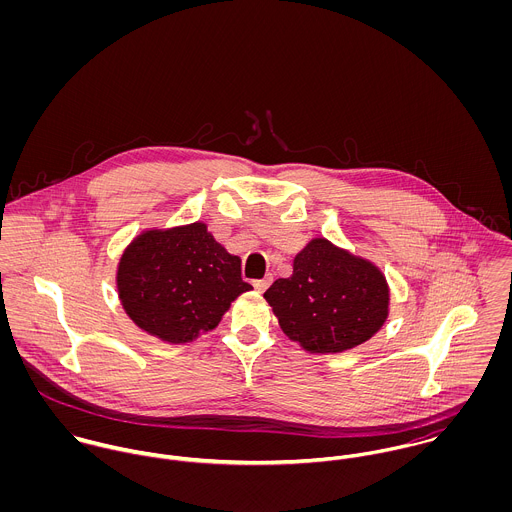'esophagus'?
<instances>
[{"label":"esophagus","instance_id":"1","mask_svg":"<svg viewBox=\"0 0 512 512\" xmlns=\"http://www.w3.org/2000/svg\"><path fill=\"white\" fill-rule=\"evenodd\" d=\"M270 284H272V278H270V276H268V278H262V280H254V288H256L258 292H264Z\"/></svg>","mask_w":512,"mask_h":512}]
</instances>
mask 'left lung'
Here are the masks:
<instances>
[{"label": "left lung", "mask_w": 512, "mask_h": 512, "mask_svg": "<svg viewBox=\"0 0 512 512\" xmlns=\"http://www.w3.org/2000/svg\"><path fill=\"white\" fill-rule=\"evenodd\" d=\"M282 331L311 353H341L368 341L386 321L388 286L376 266L311 240L293 260L290 278L266 293Z\"/></svg>", "instance_id": "obj_1"}]
</instances>
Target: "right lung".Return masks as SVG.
Masks as SVG:
<instances>
[{
  "label": "right lung",
  "instance_id": "1",
  "mask_svg": "<svg viewBox=\"0 0 512 512\" xmlns=\"http://www.w3.org/2000/svg\"><path fill=\"white\" fill-rule=\"evenodd\" d=\"M248 290L240 258L228 254L203 222L146 230L118 266L126 313L167 343H187L215 329L230 301Z\"/></svg>",
  "mask_w": 512,
  "mask_h": 512
}]
</instances>
